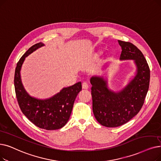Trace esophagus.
<instances>
[{"instance_id": "34e87169", "label": "esophagus", "mask_w": 161, "mask_h": 161, "mask_svg": "<svg viewBox=\"0 0 161 161\" xmlns=\"http://www.w3.org/2000/svg\"><path fill=\"white\" fill-rule=\"evenodd\" d=\"M89 88V86L86 82H84L82 83V89H88Z\"/></svg>"}]
</instances>
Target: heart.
<instances>
[{"label":"heart","mask_w":161,"mask_h":161,"mask_svg":"<svg viewBox=\"0 0 161 161\" xmlns=\"http://www.w3.org/2000/svg\"><path fill=\"white\" fill-rule=\"evenodd\" d=\"M101 54V52H99V53H98V55H100Z\"/></svg>","instance_id":"1"}]
</instances>
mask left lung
Returning a JSON list of instances; mask_svg holds the SVG:
<instances>
[{
    "mask_svg": "<svg viewBox=\"0 0 161 161\" xmlns=\"http://www.w3.org/2000/svg\"><path fill=\"white\" fill-rule=\"evenodd\" d=\"M118 43L122 48L120 60H134L136 68L127 84L113 90L106 75L90 78L94 116L98 122L108 128L120 126L137 115L149 86L150 69L143 53L129 42L118 41Z\"/></svg>",
    "mask_w": 161,
    "mask_h": 161,
    "instance_id": "1",
    "label": "left lung"
}]
</instances>
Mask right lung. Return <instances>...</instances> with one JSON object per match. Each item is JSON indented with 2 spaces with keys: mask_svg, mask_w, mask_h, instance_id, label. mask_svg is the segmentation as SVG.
<instances>
[{
  "mask_svg": "<svg viewBox=\"0 0 161 161\" xmlns=\"http://www.w3.org/2000/svg\"><path fill=\"white\" fill-rule=\"evenodd\" d=\"M45 44L33 45L22 56L15 69L14 87L19 108L23 114L36 126L47 130H58L68 122L77 95L81 91V82L63 87L60 92L47 99H38L26 92L21 78V69L25 58Z\"/></svg>",
  "mask_w": 161,
  "mask_h": 161,
  "instance_id": "obj_1",
  "label": "right lung"
}]
</instances>
